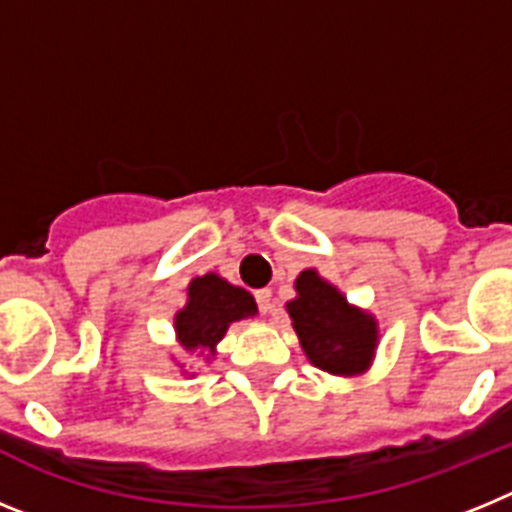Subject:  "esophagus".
<instances>
[{"mask_svg": "<svg viewBox=\"0 0 512 512\" xmlns=\"http://www.w3.org/2000/svg\"><path fill=\"white\" fill-rule=\"evenodd\" d=\"M256 302H259V310L264 315H271L274 312V297H271V289H259L256 292Z\"/></svg>", "mask_w": 512, "mask_h": 512, "instance_id": "esophagus-1", "label": "esophagus"}]
</instances>
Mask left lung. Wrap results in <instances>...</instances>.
Here are the masks:
<instances>
[{
	"instance_id": "8db88e82",
	"label": "left lung",
	"mask_w": 512,
	"mask_h": 512,
	"mask_svg": "<svg viewBox=\"0 0 512 512\" xmlns=\"http://www.w3.org/2000/svg\"><path fill=\"white\" fill-rule=\"evenodd\" d=\"M295 289L297 297L287 302V312L307 359L338 377L366 372L377 348V320L348 305L315 269L300 271Z\"/></svg>"
}]
</instances>
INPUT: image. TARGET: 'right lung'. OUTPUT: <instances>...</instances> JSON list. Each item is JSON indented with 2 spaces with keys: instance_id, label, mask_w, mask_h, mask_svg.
I'll return each mask as SVG.
<instances>
[{
  "instance_id": "right-lung-1",
  "label": "right lung",
  "mask_w": 512,
  "mask_h": 512,
  "mask_svg": "<svg viewBox=\"0 0 512 512\" xmlns=\"http://www.w3.org/2000/svg\"><path fill=\"white\" fill-rule=\"evenodd\" d=\"M256 312V300L243 287H233L217 274L194 277L187 289V305L174 318L176 341L189 354L212 356L230 323L253 318Z\"/></svg>"
}]
</instances>
